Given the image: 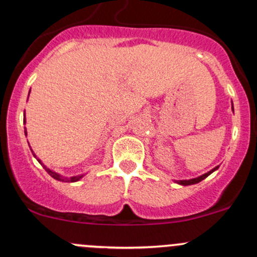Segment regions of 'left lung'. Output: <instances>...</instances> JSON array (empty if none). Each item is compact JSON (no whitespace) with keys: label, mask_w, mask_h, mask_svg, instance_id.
Segmentation results:
<instances>
[{"label":"left lung","mask_w":257,"mask_h":257,"mask_svg":"<svg viewBox=\"0 0 257 257\" xmlns=\"http://www.w3.org/2000/svg\"><path fill=\"white\" fill-rule=\"evenodd\" d=\"M216 169H217V168H215V169H212L211 172L206 173V174L201 175V177H199V178H196V179H191V180H180V181H178V183H179V184H181V185H191V184L200 183L201 180H204V179H205L206 177H209V175L211 174V173L214 172V170H216Z\"/></svg>","instance_id":"obj_1"}]
</instances>
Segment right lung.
<instances>
[{"mask_svg":"<svg viewBox=\"0 0 257 257\" xmlns=\"http://www.w3.org/2000/svg\"><path fill=\"white\" fill-rule=\"evenodd\" d=\"M25 133H26V132H25ZM43 168H45L46 172H47L52 178L56 179V180H59V181H68V183H69V181H71V183H73V181L79 180V179L82 178V175H80V177H73V178H63V177H61V175H59V174H57V173H54V172H52V170L47 169V168H46V167H43Z\"/></svg>","mask_w":257,"mask_h":257,"instance_id":"add662e5","label":"right lung"}]
</instances>
